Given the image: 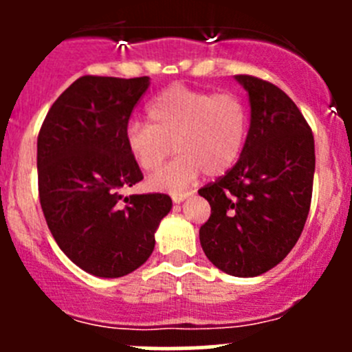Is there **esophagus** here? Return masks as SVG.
<instances>
[{
  "label": "esophagus",
  "mask_w": 352,
  "mask_h": 352,
  "mask_svg": "<svg viewBox=\"0 0 352 352\" xmlns=\"http://www.w3.org/2000/svg\"><path fill=\"white\" fill-rule=\"evenodd\" d=\"M190 196V192H179V194H172V201L175 202V204H180V202L186 201L187 197Z\"/></svg>",
  "instance_id": "1"
}]
</instances>
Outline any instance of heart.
I'll use <instances>...</instances> for the list:
<instances>
[{"label":"heart","mask_w":352,"mask_h":352,"mask_svg":"<svg viewBox=\"0 0 352 352\" xmlns=\"http://www.w3.org/2000/svg\"><path fill=\"white\" fill-rule=\"evenodd\" d=\"M247 107L233 94L170 87L148 105V122L126 129V148L144 172L156 170L175 150L179 156L148 179L151 189L179 192L204 170L221 175L240 158L247 140Z\"/></svg>","instance_id":"b5f03b06"}]
</instances>
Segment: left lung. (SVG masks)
<instances>
[{"mask_svg":"<svg viewBox=\"0 0 352 352\" xmlns=\"http://www.w3.org/2000/svg\"><path fill=\"white\" fill-rule=\"evenodd\" d=\"M235 80L248 95L250 127L235 166L199 190L211 206L199 240L219 271L255 278L276 267L303 232L315 143L303 113L281 88L247 74Z\"/></svg>","mask_w":352,"mask_h":352,"instance_id":"8db88e82","label":"left lung"}]
</instances>
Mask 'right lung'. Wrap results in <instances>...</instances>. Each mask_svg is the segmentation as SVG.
Segmentation results:
<instances>
[{
  "label": "right lung",
  "mask_w": 352,
  "mask_h": 352,
  "mask_svg": "<svg viewBox=\"0 0 352 352\" xmlns=\"http://www.w3.org/2000/svg\"><path fill=\"white\" fill-rule=\"evenodd\" d=\"M150 78L81 76L45 116L37 140L38 197L52 236L97 278H122L148 261L166 194L120 190L143 180L126 148L131 112Z\"/></svg>",
  "instance_id": "obj_1"
}]
</instances>
